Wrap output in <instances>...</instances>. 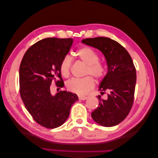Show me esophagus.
I'll list each match as a JSON object with an SVG mask.
<instances>
[{
  "mask_svg": "<svg viewBox=\"0 0 158 158\" xmlns=\"http://www.w3.org/2000/svg\"><path fill=\"white\" fill-rule=\"evenodd\" d=\"M78 99H79L80 100L84 101V100H86V99H87V97H85V96H79V97H78Z\"/></svg>",
  "mask_w": 158,
  "mask_h": 158,
  "instance_id": "1",
  "label": "esophagus"
}]
</instances>
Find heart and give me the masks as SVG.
Instances as JSON below:
<instances>
[{
	"instance_id": "1",
	"label": "heart",
	"mask_w": 158,
	"mask_h": 158,
	"mask_svg": "<svg viewBox=\"0 0 158 158\" xmlns=\"http://www.w3.org/2000/svg\"><path fill=\"white\" fill-rule=\"evenodd\" d=\"M76 55L81 60L87 64L85 75H91L97 81L102 80L106 74V68L104 64L100 61L99 56L94 50L89 47H82L76 51ZM72 65V59L66 55L60 64V72L65 77L70 75ZM66 89L75 94L83 95L87 94L94 87V79L91 76L82 78H71L66 82Z\"/></svg>"
}]
</instances>
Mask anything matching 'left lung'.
<instances>
[{
	"label": "left lung",
	"instance_id": "obj_1",
	"mask_svg": "<svg viewBox=\"0 0 158 158\" xmlns=\"http://www.w3.org/2000/svg\"><path fill=\"white\" fill-rule=\"evenodd\" d=\"M82 43L102 52L108 65V73L99 89L107 98L97 96L99 104L92 117L102 126H115L128 115L134 103L136 73L132 59L123 46L109 38H86Z\"/></svg>",
	"mask_w": 158,
	"mask_h": 158
}]
</instances>
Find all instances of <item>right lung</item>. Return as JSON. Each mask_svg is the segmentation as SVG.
Listing matches in <instances>:
<instances>
[{"label":"right lung","instance_id":"add662e5","mask_svg":"<svg viewBox=\"0 0 158 158\" xmlns=\"http://www.w3.org/2000/svg\"><path fill=\"white\" fill-rule=\"evenodd\" d=\"M72 38H47L26 52L19 67L20 96L28 113L44 127L54 129L68 118L71 106L78 99L76 94L59 91L52 95L50 85L64 86L60 64L71 49Z\"/></svg>","mask_w":158,"mask_h":158}]
</instances>
